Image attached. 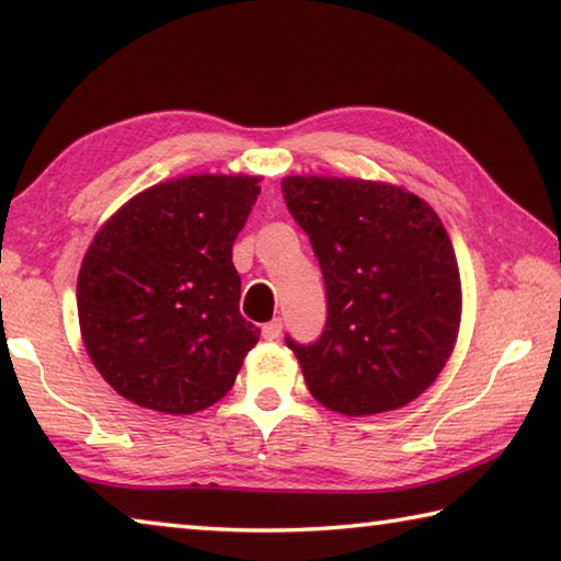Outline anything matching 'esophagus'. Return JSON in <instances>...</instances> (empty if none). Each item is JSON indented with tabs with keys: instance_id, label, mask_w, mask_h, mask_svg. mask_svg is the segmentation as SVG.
<instances>
[{
	"instance_id": "esophagus-1",
	"label": "esophagus",
	"mask_w": 561,
	"mask_h": 561,
	"mask_svg": "<svg viewBox=\"0 0 561 561\" xmlns=\"http://www.w3.org/2000/svg\"><path fill=\"white\" fill-rule=\"evenodd\" d=\"M282 334V319H272L270 324L262 327V336L267 341H277Z\"/></svg>"
}]
</instances>
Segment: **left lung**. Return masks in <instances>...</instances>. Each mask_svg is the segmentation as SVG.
<instances>
[{
    "label": "left lung",
    "mask_w": 561,
    "mask_h": 561,
    "mask_svg": "<svg viewBox=\"0 0 561 561\" xmlns=\"http://www.w3.org/2000/svg\"><path fill=\"white\" fill-rule=\"evenodd\" d=\"M282 193L327 287L321 336L309 346L287 336L311 396L344 415L415 401L448 364L460 329V272L440 217L374 180L289 175Z\"/></svg>",
    "instance_id": "left-lung-1"
}]
</instances>
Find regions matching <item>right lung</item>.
<instances>
[{
	"instance_id": "obj_1",
	"label": "right lung",
	"mask_w": 561,
	"mask_h": 561,
	"mask_svg": "<svg viewBox=\"0 0 561 561\" xmlns=\"http://www.w3.org/2000/svg\"><path fill=\"white\" fill-rule=\"evenodd\" d=\"M254 175H187L144 190L93 237L76 304L83 346L113 391L187 415L230 391L260 329L240 314L232 244Z\"/></svg>"
}]
</instances>
